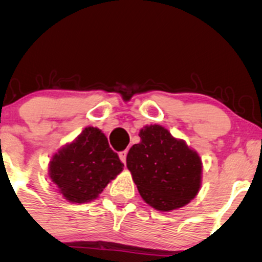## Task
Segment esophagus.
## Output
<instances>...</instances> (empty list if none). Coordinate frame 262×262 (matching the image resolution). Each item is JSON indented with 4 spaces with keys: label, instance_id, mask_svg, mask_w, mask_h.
I'll return each instance as SVG.
<instances>
[{
    "label": "esophagus",
    "instance_id": "1",
    "mask_svg": "<svg viewBox=\"0 0 262 262\" xmlns=\"http://www.w3.org/2000/svg\"><path fill=\"white\" fill-rule=\"evenodd\" d=\"M127 154H128L127 150H122V151L119 152V159H121L123 164H125V162H127Z\"/></svg>",
    "mask_w": 262,
    "mask_h": 262
}]
</instances>
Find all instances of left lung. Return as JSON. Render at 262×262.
<instances>
[{"instance_id": "8db88e82", "label": "left lung", "mask_w": 262, "mask_h": 262, "mask_svg": "<svg viewBox=\"0 0 262 262\" xmlns=\"http://www.w3.org/2000/svg\"><path fill=\"white\" fill-rule=\"evenodd\" d=\"M140 143L127 155V167L141 198L160 212L191 202L202 185V160L185 140L159 124L139 132Z\"/></svg>"}]
</instances>
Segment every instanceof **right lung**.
Here are the masks:
<instances>
[{
	"mask_svg": "<svg viewBox=\"0 0 262 262\" xmlns=\"http://www.w3.org/2000/svg\"><path fill=\"white\" fill-rule=\"evenodd\" d=\"M123 166L101 129L86 127L76 139L53 155L49 179L66 201L87 203L100 196Z\"/></svg>",
	"mask_w": 262,
	"mask_h": 262,
	"instance_id": "1",
	"label": "right lung"
}]
</instances>
